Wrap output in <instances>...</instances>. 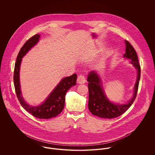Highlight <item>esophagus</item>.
Returning a JSON list of instances; mask_svg holds the SVG:
<instances>
[{
    "mask_svg": "<svg viewBox=\"0 0 155 155\" xmlns=\"http://www.w3.org/2000/svg\"><path fill=\"white\" fill-rule=\"evenodd\" d=\"M77 83L79 84H82L85 82V78L83 75H80L77 78Z\"/></svg>",
    "mask_w": 155,
    "mask_h": 155,
    "instance_id": "esophagus-1",
    "label": "esophagus"
}]
</instances>
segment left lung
I'll return each instance as SVG.
<instances>
[{
	"instance_id": "1",
	"label": "left lung",
	"mask_w": 155,
	"mask_h": 155,
	"mask_svg": "<svg viewBox=\"0 0 155 155\" xmlns=\"http://www.w3.org/2000/svg\"><path fill=\"white\" fill-rule=\"evenodd\" d=\"M125 43V53L123 57L130 59L131 63L137 70V78L134 87L133 98L128 103L123 104L111 102L104 94L101 79L98 74L93 70L90 71L87 78L89 110L92 114L99 117L109 119L117 117L130 108L136 98L140 80V67L137 54L133 46L126 40Z\"/></svg>"
}]
</instances>
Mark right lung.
I'll return each mask as SVG.
<instances>
[{
	"label": "right lung",
	"instance_id": "1",
	"mask_svg": "<svg viewBox=\"0 0 155 155\" xmlns=\"http://www.w3.org/2000/svg\"><path fill=\"white\" fill-rule=\"evenodd\" d=\"M40 35L36 34L30 38L22 46L18 53L15 63L13 80L17 97L22 107L33 116L41 119H48L56 117L62 111L65 104L67 91L76 85L77 74L63 78L53 89L45 101L38 106H32L25 102L22 97L20 84V68L23 56L39 41Z\"/></svg>",
	"mask_w": 155,
	"mask_h": 155
}]
</instances>
